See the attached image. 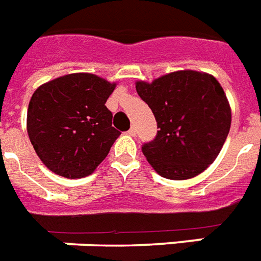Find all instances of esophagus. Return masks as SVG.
<instances>
[{
	"instance_id": "obj_1",
	"label": "esophagus",
	"mask_w": 261,
	"mask_h": 261,
	"mask_svg": "<svg viewBox=\"0 0 261 261\" xmlns=\"http://www.w3.org/2000/svg\"><path fill=\"white\" fill-rule=\"evenodd\" d=\"M128 133L130 135V136H135V135H136V128H135V126H132V128L128 130Z\"/></svg>"
}]
</instances>
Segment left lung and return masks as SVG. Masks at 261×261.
Masks as SVG:
<instances>
[{"label": "left lung", "mask_w": 261, "mask_h": 261, "mask_svg": "<svg viewBox=\"0 0 261 261\" xmlns=\"http://www.w3.org/2000/svg\"><path fill=\"white\" fill-rule=\"evenodd\" d=\"M137 94L158 122L143 153L163 178L197 176L217 159L228 137L232 110L220 82L207 72L180 70L152 82L137 81Z\"/></svg>", "instance_id": "8db88e82"}]
</instances>
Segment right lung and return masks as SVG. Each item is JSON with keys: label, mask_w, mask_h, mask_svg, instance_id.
I'll list each match as a JSON object with an SVG mask.
<instances>
[{"label": "right lung", "mask_w": 261, "mask_h": 261, "mask_svg": "<svg viewBox=\"0 0 261 261\" xmlns=\"http://www.w3.org/2000/svg\"><path fill=\"white\" fill-rule=\"evenodd\" d=\"M116 85L90 72H74L35 90L27 130L48 170L78 179L93 174L103 162L121 135L112 126L113 114L105 106Z\"/></svg>", "instance_id": "add662e5"}]
</instances>
